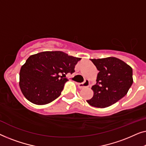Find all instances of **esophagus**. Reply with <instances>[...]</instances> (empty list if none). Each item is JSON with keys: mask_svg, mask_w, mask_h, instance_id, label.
<instances>
[{"mask_svg": "<svg viewBox=\"0 0 146 146\" xmlns=\"http://www.w3.org/2000/svg\"><path fill=\"white\" fill-rule=\"evenodd\" d=\"M77 85L79 88H85V87H88L90 85V82L88 80H85L84 82L83 83H77Z\"/></svg>", "mask_w": 146, "mask_h": 146, "instance_id": "1", "label": "esophagus"}]
</instances>
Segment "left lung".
<instances>
[{
  "label": "left lung",
  "mask_w": 146,
  "mask_h": 146,
  "mask_svg": "<svg viewBox=\"0 0 146 146\" xmlns=\"http://www.w3.org/2000/svg\"><path fill=\"white\" fill-rule=\"evenodd\" d=\"M99 71L96 84L92 87L94 94L86 102L92 106L104 108L127 94L133 83L132 68L115 57L91 59Z\"/></svg>",
  "instance_id": "obj_1"
}]
</instances>
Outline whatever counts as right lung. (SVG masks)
I'll return each instance as SVG.
<instances>
[{
  "label": "right lung",
  "instance_id": "obj_1",
  "mask_svg": "<svg viewBox=\"0 0 146 146\" xmlns=\"http://www.w3.org/2000/svg\"><path fill=\"white\" fill-rule=\"evenodd\" d=\"M80 58L61 51H46L31 55L20 70L19 86L25 97L36 105L47 104L61 94L68 80L60 77L74 72Z\"/></svg>",
  "mask_w": 146,
  "mask_h": 146
}]
</instances>
